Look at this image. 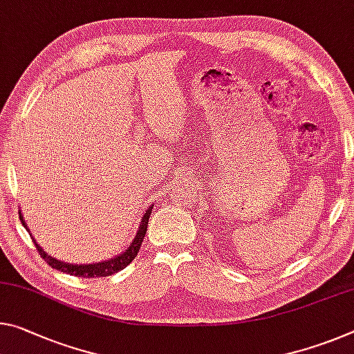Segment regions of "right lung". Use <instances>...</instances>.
<instances>
[{
	"label": "right lung",
	"instance_id": "add662e5",
	"mask_svg": "<svg viewBox=\"0 0 354 354\" xmlns=\"http://www.w3.org/2000/svg\"><path fill=\"white\" fill-rule=\"evenodd\" d=\"M151 209H153V206L148 207V211L145 212L142 223H140V227H138V233L136 234V239L132 241V244L129 245V249L124 252V254L118 255L115 258H111V260H106L102 263H93V265H71V263H63V261L56 260V258H52L50 255H47L46 252L39 248V244L36 243V241L35 239L32 241H35L39 255H41L44 260L48 263V266H52L53 269H58V271H61V272L71 274V276H77V277H88V279L106 277V276H111V274H115V272H120L121 269H124L129 263H132L133 258L137 257L140 248H142L145 234H147ZM20 221L26 227V223L24 221V217H21V214H20ZM26 230H28V227H26ZM28 233H30V230H28Z\"/></svg>",
	"mask_w": 354,
	"mask_h": 354
}]
</instances>
